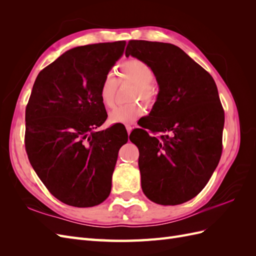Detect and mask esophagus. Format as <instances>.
Instances as JSON below:
<instances>
[{"instance_id": "34e87169", "label": "esophagus", "mask_w": 256, "mask_h": 256, "mask_svg": "<svg viewBox=\"0 0 256 256\" xmlns=\"http://www.w3.org/2000/svg\"><path fill=\"white\" fill-rule=\"evenodd\" d=\"M126 129H127V132H128V134H130L131 130H132V127H131L130 125H126Z\"/></svg>"}]
</instances>
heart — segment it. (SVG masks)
<instances>
[{
  "instance_id": "obj_1",
  "label": "heart",
  "mask_w": 256,
  "mask_h": 256,
  "mask_svg": "<svg viewBox=\"0 0 256 256\" xmlns=\"http://www.w3.org/2000/svg\"><path fill=\"white\" fill-rule=\"evenodd\" d=\"M120 72L124 79L134 82L136 90L134 92L132 100L141 99L146 104H150L154 100V90L152 82L154 81V72L152 67L144 60L131 58L120 65ZM118 81L112 74H108L99 88L100 102L106 108H111L114 104L115 92ZM144 114V109L141 104L132 102L116 106L109 114V120L112 124H132Z\"/></svg>"
}]
</instances>
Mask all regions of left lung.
Returning <instances> with one entry per match:
<instances>
[{"label":"left lung","instance_id":"left-lung-1","mask_svg":"<svg viewBox=\"0 0 256 256\" xmlns=\"http://www.w3.org/2000/svg\"><path fill=\"white\" fill-rule=\"evenodd\" d=\"M125 54L148 64L159 85L144 129L129 136L140 152L142 190L154 203L182 204L203 190L221 158L224 111L218 88L172 44L130 40ZM145 128L160 136L152 137Z\"/></svg>","mask_w":256,"mask_h":256}]
</instances>
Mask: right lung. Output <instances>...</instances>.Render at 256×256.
I'll return each mask as SVG.
<instances>
[{
	"label": "right lung",
	"instance_id": "add662e5",
	"mask_svg": "<svg viewBox=\"0 0 256 256\" xmlns=\"http://www.w3.org/2000/svg\"><path fill=\"white\" fill-rule=\"evenodd\" d=\"M126 42L81 46L38 74L26 109V150L52 196L74 207L109 196L118 150L128 138L108 128L99 88Z\"/></svg>",
	"mask_w": 256,
	"mask_h": 256
}]
</instances>
